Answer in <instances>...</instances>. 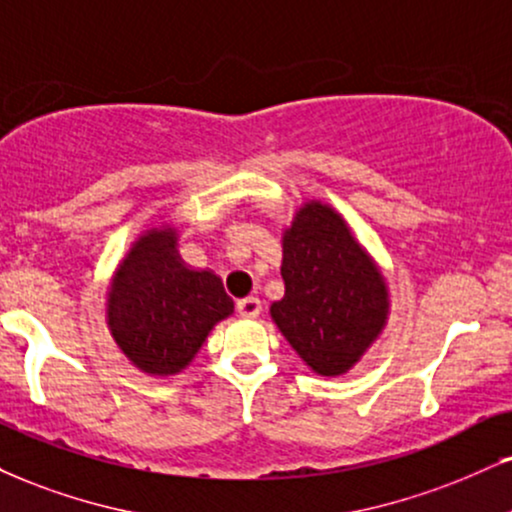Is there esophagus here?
Masks as SVG:
<instances>
[{
    "label": "esophagus",
    "instance_id": "34e87169",
    "mask_svg": "<svg viewBox=\"0 0 512 512\" xmlns=\"http://www.w3.org/2000/svg\"><path fill=\"white\" fill-rule=\"evenodd\" d=\"M236 310H238L240 317L255 319V317H260L262 303H260V298H243V300H238V303H236Z\"/></svg>",
    "mask_w": 512,
    "mask_h": 512
}]
</instances>
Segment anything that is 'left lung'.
Wrapping results in <instances>:
<instances>
[{"instance_id": "1", "label": "left lung", "mask_w": 512, "mask_h": 512, "mask_svg": "<svg viewBox=\"0 0 512 512\" xmlns=\"http://www.w3.org/2000/svg\"><path fill=\"white\" fill-rule=\"evenodd\" d=\"M281 248L286 293L269 315L312 372L341 377L386 329V276L343 214L322 200L300 202Z\"/></svg>"}]
</instances>
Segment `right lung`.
<instances>
[{"mask_svg":"<svg viewBox=\"0 0 512 512\" xmlns=\"http://www.w3.org/2000/svg\"><path fill=\"white\" fill-rule=\"evenodd\" d=\"M104 305L114 343L147 377L181 374L209 331L233 315L219 276L183 262L174 224L140 231L116 264Z\"/></svg>","mask_w":512,"mask_h":512,"instance_id":"obj_1","label":"right lung"}]
</instances>
